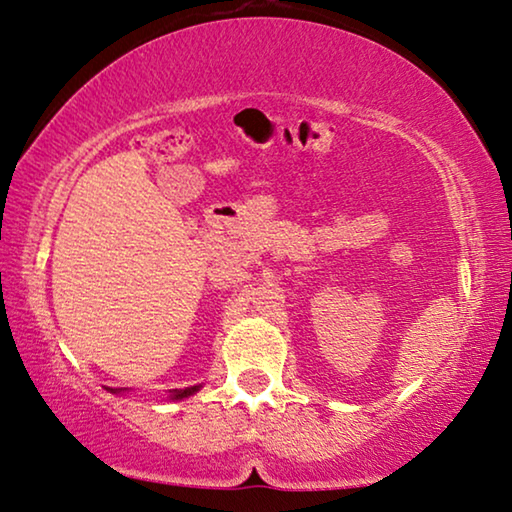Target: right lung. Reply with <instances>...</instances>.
<instances>
[{
    "mask_svg": "<svg viewBox=\"0 0 512 512\" xmlns=\"http://www.w3.org/2000/svg\"><path fill=\"white\" fill-rule=\"evenodd\" d=\"M201 388V385H190V388H186V390H170L172 392V399H186V397H190V395H195V392ZM113 392H120V390H113Z\"/></svg>",
    "mask_w": 512,
    "mask_h": 512,
    "instance_id": "add662e5",
    "label": "right lung"
}]
</instances>
